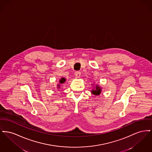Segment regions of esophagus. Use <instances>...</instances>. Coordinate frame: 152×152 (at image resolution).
Returning <instances> with one entry per match:
<instances>
[{
  "mask_svg": "<svg viewBox=\"0 0 152 152\" xmlns=\"http://www.w3.org/2000/svg\"><path fill=\"white\" fill-rule=\"evenodd\" d=\"M75 76H76V77H77V78H79L80 77L81 75V72H80L77 71L75 72Z\"/></svg>",
  "mask_w": 152,
  "mask_h": 152,
  "instance_id": "obj_1",
  "label": "esophagus"
}]
</instances>
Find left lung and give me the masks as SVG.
I'll return each mask as SVG.
<instances>
[{"instance_id":"8db88e82","label":"left lung","mask_w":152,"mask_h":152,"mask_svg":"<svg viewBox=\"0 0 152 152\" xmlns=\"http://www.w3.org/2000/svg\"><path fill=\"white\" fill-rule=\"evenodd\" d=\"M92 85H93V84H92ZM93 87H94V88L91 91V92L95 96L99 95L102 92V87L98 84H96V86L95 87H94V86H93Z\"/></svg>"}]
</instances>
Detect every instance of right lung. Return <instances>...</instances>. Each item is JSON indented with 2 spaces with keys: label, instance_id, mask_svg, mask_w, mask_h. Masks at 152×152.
I'll use <instances>...</instances> for the list:
<instances>
[{
  "label": "right lung",
  "instance_id": "right-lung-1",
  "mask_svg": "<svg viewBox=\"0 0 152 152\" xmlns=\"http://www.w3.org/2000/svg\"><path fill=\"white\" fill-rule=\"evenodd\" d=\"M65 81H66L65 78H64V77L61 78L60 80H59V83H58L57 85V89H60V85H61V84L64 83Z\"/></svg>",
  "mask_w": 152,
  "mask_h": 152
}]
</instances>
